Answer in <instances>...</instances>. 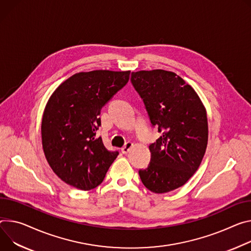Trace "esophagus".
Wrapping results in <instances>:
<instances>
[{"label":"esophagus","mask_w":251,"mask_h":251,"mask_svg":"<svg viewBox=\"0 0 251 251\" xmlns=\"http://www.w3.org/2000/svg\"><path fill=\"white\" fill-rule=\"evenodd\" d=\"M133 146H134V144H133L132 142H127V143L125 144V146L121 149V150H122V153H123V154H127Z\"/></svg>","instance_id":"34e87169"}]
</instances>
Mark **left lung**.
<instances>
[{"label":"left lung","instance_id":"obj_1","mask_svg":"<svg viewBox=\"0 0 251 251\" xmlns=\"http://www.w3.org/2000/svg\"><path fill=\"white\" fill-rule=\"evenodd\" d=\"M150 121L162 135L149 146L151 162L139 175L154 193L183 186L197 171L208 142L207 113L195 90L175 73L156 69L132 72Z\"/></svg>","mask_w":251,"mask_h":251}]
</instances>
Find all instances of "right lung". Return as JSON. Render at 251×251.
<instances>
[{
  "label": "right lung",
  "mask_w": 251,
  "mask_h": 251,
  "mask_svg": "<svg viewBox=\"0 0 251 251\" xmlns=\"http://www.w3.org/2000/svg\"><path fill=\"white\" fill-rule=\"evenodd\" d=\"M130 71L95 70L64 81L45 107L41 134L43 150L55 174L80 190L102 183L118 156L96 137L102 107L129 81Z\"/></svg>",
  "instance_id": "1"
}]
</instances>
